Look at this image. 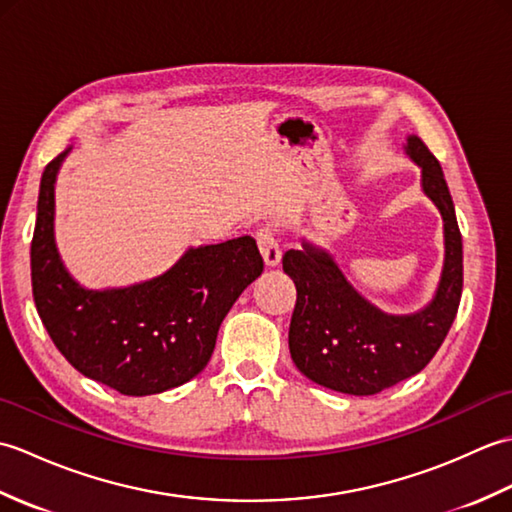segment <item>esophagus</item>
Returning <instances> with one entry per match:
<instances>
[{
  "instance_id": "34e87169",
  "label": "esophagus",
  "mask_w": 512,
  "mask_h": 512,
  "mask_svg": "<svg viewBox=\"0 0 512 512\" xmlns=\"http://www.w3.org/2000/svg\"><path fill=\"white\" fill-rule=\"evenodd\" d=\"M255 237H257V246H259V250H262V255H264L266 266H277L281 262V246H279V239H277L275 228L262 226L257 231Z\"/></svg>"
}]
</instances>
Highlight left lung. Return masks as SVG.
Wrapping results in <instances>:
<instances>
[{
	"label": "left lung",
	"instance_id": "left-lung-1",
	"mask_svg": "<svg viewBox=\"0 0 512 512\" xmlns=\"http://www.w3.org/2000/svg\"><path fill=\"white\" fill-rule=\"evenodd\" d=\"M407 156L422 169V191L444 220V268L436 297L416 314H385L363 299L330 253L303 242L284 255V273L295 281L297 303L288 345L303 376L341 394L374 396L427 367L462 297V235L438 158L418 136H409Z\"/></svg>",
	"mask_w": 512,
	"mask_h": 512
}]
</instances>
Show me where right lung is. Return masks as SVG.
I'll return each instance as SVG.
<instances>
[{
  "mask_svg": "<svg viewBox=\"0 0 512 512\" xmlns=\"http://www.w3.org/2000/svg\"><path fill=\"white\" fill-rule=\"evenodd\" d=\"M68 151L43 169L30 244L41 323L74 369L125 396L184 385L209 363L228 310L262 275L255 239L189 248L165 275L143 284L83 288L63 268L54 244V182Z\"/></svg>",
  "mask_w": 512,
  "mask_h": 512,
  "instance_id": "right-lung-1",
  "label": "right lung"
}]
</instances>
